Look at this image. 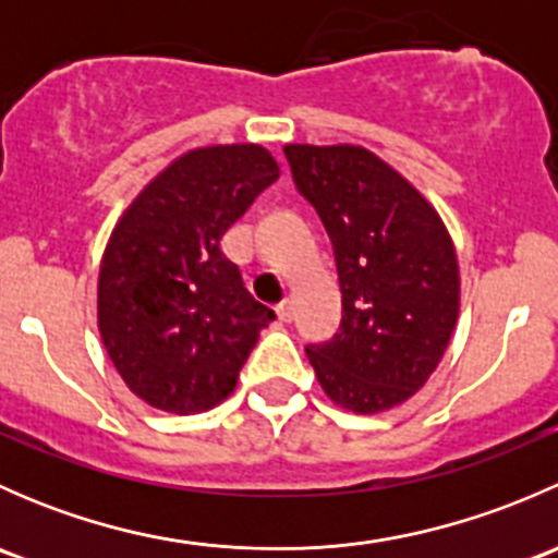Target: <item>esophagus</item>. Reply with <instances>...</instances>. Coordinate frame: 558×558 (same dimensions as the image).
I'll return each instance as SVG.
<instances>
[{
	"label": "esophagus",
	"instance_id": "34e87169",
	"mask_svg": "<svg viewBox=\"0 0 558 558\" xmlns=\"http://www.w3.org/2000/svg\"><path fill=\"white\" fill-rule=\"evenodd\" d=\"M275 313H278V318L283 320V324H289V320L294 318V302L283 300L278 307H275Z\"/></svg>",
	"mask_w": 558,
	"mask_h": 558
}]
</instances>
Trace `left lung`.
Listing matches in <instances>:
<instances>
[{"label":"left lung","mask_w":558,"mask_h":558,"mask_svg":"<svg viewBox=\"0 0 558 558\" xmlns=\"http://www.w3.org/2000/svg\"><path fill=\"white\" fill-rule=\"evenodd\" d=\"M342 291L340 331L307 345L326 397L373 415L429 380L459 318V262L426 196L362 145H286Z\"/></svg>","instance_id":"8db88e82"}]
</instances>
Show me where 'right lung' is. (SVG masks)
Wrapping results in <instances>:
<instances>
[{
  "mask_svg": "<svg viewBox=\"0 0 558 558\" xmlns=\"http://www.w3.org/2000/svg\"><path fill=\"white\" fill-rule=\"evenodd\" d=\"M278 174L262 145L196 148L118 218L99 267V335L123 384L150 408L191 415L223 402L275 318L221 238Z\"/></svg>",
  "mask_w": 558,
  "mask_h": 558,
  "instance_id": "add662e5",
  "label": "right lung"
}]
</instances>
